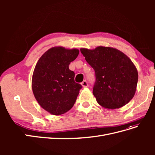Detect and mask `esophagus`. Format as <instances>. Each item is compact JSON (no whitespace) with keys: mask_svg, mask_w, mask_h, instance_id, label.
Here are the masks:
<instances>
[{"mask_svg":"<svg viewBox=\"0 0 155 155\" xmlns=\"http://www.w3.org/2000/svg\"><path fill=\"white\" fill-rule=\"evenodd\" d=\"M81 84V85H82L83 87H87L88 86V83H87V81L86 80H84Z\"/></svg>","mask_w":155,"mask_h":155,"instance_id":"34e87169","label":"esophagus"}]
</instances>
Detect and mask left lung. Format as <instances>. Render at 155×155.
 <instances>
[{
  "instance_id": "8db88e82",
  "label": "left lung",
  "mask_w": 155,
  "mask_h": 155,
  "mask_svg": "<svg viewBox=\"0 0 155 155\" xmlns=\"http://www.w3.org/2000/svg\"><path fill=\"white\" fill-rule=\"evenodd\" d=\"M80 51L95 71L93 94L98 104L109 109L127 104L135 94L138 79L137 69L130 58L108 46Z\"/></svg>"
}]
</instances>
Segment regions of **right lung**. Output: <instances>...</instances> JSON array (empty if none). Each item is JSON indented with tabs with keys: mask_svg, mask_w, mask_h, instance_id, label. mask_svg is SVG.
I'll return each instance as SVG.
<instances>
[{
	"mask_svg": "<svg viewBox=\"0 0 155 155\" xmlns=\"http://www.w3.org/2000/svg\"><path fill=\"white\" fill-rule=\"evenodd\" d=\"M79 52L76 48L54 46L45 52L35 65L33 93L40 106L51 114L65 113L76 101L82 86L74 81L75 74L68 66Z\"/></svg>",
	"mask_w": 155,
	"mask_h": 155,
	"instance_id": "add662e5",
	"label": "right lung"
}]
</instances>
